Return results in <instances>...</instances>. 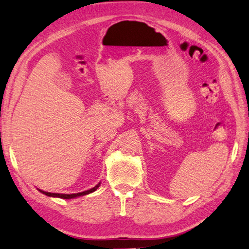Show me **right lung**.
<instances>
[{
    "label": "right lung",
    "instance_id": "1",
    "mask_svg": "<svg viewBox=\"0 0 249 249\" xmlns=\"http://www.w3.org/2000/svg\"><path fill=\"white\" fill-rule=\"evenodd\" d=\"M100 183H98L95 187L87 190V191H84V192H81V193H76V194H59V193H50V192H45V191H42V190H39V191L43 194H45L46 196H49V197H58V198H62V199H72V198H75V197H79V196H84V195H87L89 193H92L94 192L95 190L99 187Z\"/></svg>",
    "mask_w": 249,
    "mask_h": 249
}]
</instances>
